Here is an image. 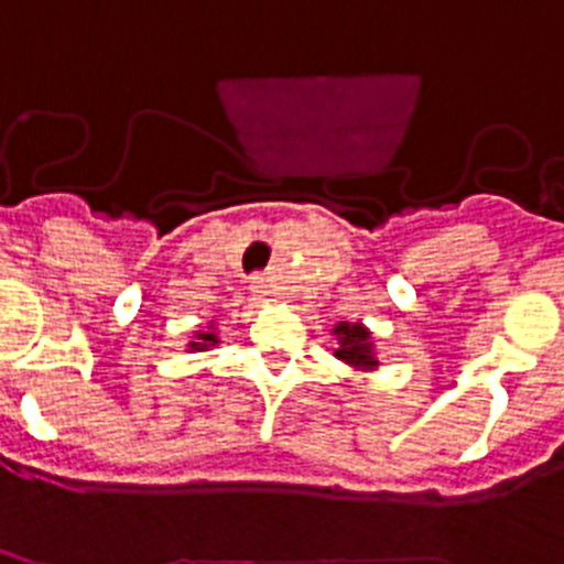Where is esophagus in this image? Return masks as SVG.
Masks as SVG:
<instances>
[{"label": "esophagus", "instance_id": "1", "mask_svg": "<svg viewBox=\"0 0 564 564\" xmlns=\"http://www.w3.org/2000/svg\"><path fill=\"white\" fill-rule=\"evenodd\" d=\"M249 289H252L254 301H263V297L269 295V292H267V281H263V278H252V283H249Z\"/></svg>", "mask_w": 564, "mask_h": 564}]
</instances>
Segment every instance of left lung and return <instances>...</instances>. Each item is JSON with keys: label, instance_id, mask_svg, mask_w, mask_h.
Here are the masks:
<instances>
[{"label": "left lung", "instance_id": "obj_1", "mask_svg": "<svg viewBox=\"0 0 564 564\" xmlns=\"http://www.w3.org/2000/svg\"><path fill=\"white\" fill-rule=\"evenodd\" d=\"M337 340L340 346L335 349L337 360H346L349 366H357V369H371L377 366L375 355H371V343H369V332L364 326H349V323H340L335 329Z\"/></svg>", "mask_w": 564, "mask_h": 564}]
</instances>
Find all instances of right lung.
Returning <instances> with one entry per match:
<instances>
[{
    "mask_svg": "<svg viewBox=\"0 0 564 564\" xmlns=\"http://www.w3.org/2000/svg\"><path fill=\"white\" fill-rule=\"evenodd\" d=\"M213 343H218L215 332H198V337H195V340L189 343V346H193V349H198V351H204V349H207V346H213Z\"/></svg>",
    "mask_w": 564,
    "mask_h": 564,
    "instance_id": "right-lung-1",
    "label": "right lung"
}]
</instances>
